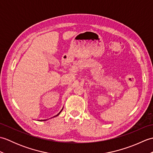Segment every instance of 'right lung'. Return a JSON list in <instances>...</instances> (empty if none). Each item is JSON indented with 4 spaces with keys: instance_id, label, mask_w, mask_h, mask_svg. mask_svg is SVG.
<instances>
[{
    "instance_id": "obj_1",
    "label": "right lung",
    "mask_w": 153,
    "mask_h": 153,
    "mask_svg": "<svg viewBox=\"0 0 153 153\" xmlns=\"http://www.w3.org/2000/svg\"><path fill=\"white\" fill-rule=\"evenodd\" d=\"M62 110H63V108H62V110H61V111H60V112H59V113H58V114H56V116H54V117H56V116H58V115H59V114H60V112H62ZM46 120H40V121H46Z\"/></svg>"
}]
</instances>
